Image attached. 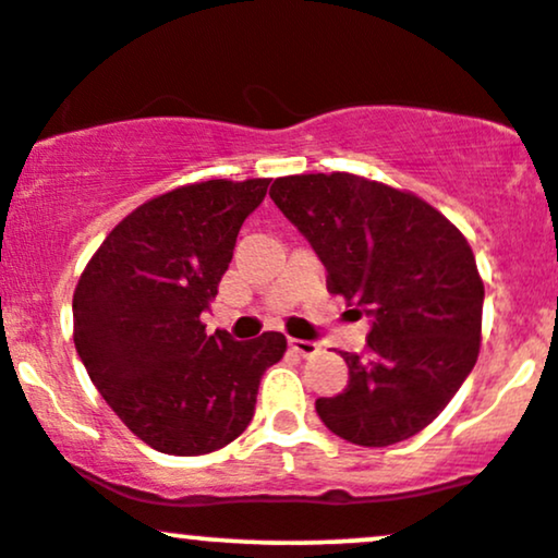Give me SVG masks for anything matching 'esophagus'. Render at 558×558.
Returning <instances> with one entry per match:
<instances>
[{
    "label": "esophagus",
    "mask_w": 558,
    "mask_h": 558,
    "mask_svg": "<svg viewBox=\"0 0 558 558\" xmlns=\"http://www.w3.org/2000/svg\"><path fill=\"white\" fill-rule=\"evenodd\" d=\"M289 347L296 354H302V357H312V354L320 352V347H317L315 341H304V339H289Z\"/></svg>",
    "instance_id": "34e87169"
}]
</instances>
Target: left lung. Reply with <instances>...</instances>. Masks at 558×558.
Returning <instances> with one entry per match:
<instances>
[{
  "mask_svg": "<svg viewBox=\"0 0 558 558\" xmlns=\"http://www.w3.org/2000/svg\"><path fill=\"white\" fill-rule=\"evenodd\" d=\"M269 198L328 269V291L373 317L349 381L320 397L330 432L387 448L442 413L480 357L485 283L463 232L424 198L349 171L278 177Z\"/></svg>",
  "mask_w": 558,
  "mask_h": 558,
  "instance_id": "1",
  "label": "left lung"
}]
</instances>
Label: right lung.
<instances>
[{"label":"right lung","mask_w":558,"mask_h":558,"mask_svg":"<svg viewBox=\"0 0 558 558\" xmlns=\"http://www.w3.org/2000/svg\"><path fill=\"white\" fill-rule=\"evenodd\" d=\"M269 180H206L145 201L108 232L73 291V344L113 413L153 450L204 456L241 437L286 352L267 330L206 333L243 219Z\"/></svg>","instance_id":"1"}]
</instances>
